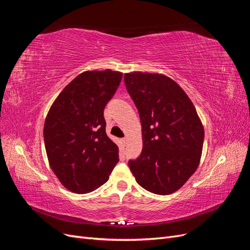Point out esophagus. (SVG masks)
<instances>
[{"mask_svg":"<svg viewBox=\"0 0 250 250\" xmlns=\"http://www.w3.org/2000/svg\"><path fill=\"white\" fill-rule=\"evenodd\" d=\"M122 142H123V144H124V145H126V144H127V142H128V139H127V138H124V139L122 140Z\"/></svg>","mask_w":250,"mask_h":250,"instance_id":"esophagus-1","label":"esophagus"}]
</instances>
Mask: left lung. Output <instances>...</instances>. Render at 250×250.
<instances>
[{
	"mask_svg": "<svg viewBox=\"0 0 250 250\" xmlns=\"http://www.w3.org/2000/svg\"><path fill=\"white\" fill-rule=\"evenodd\" d=\"M128 94L138 108L143 137L141 155L128 165L145 190L169 195L198 168L204 129L190 98L162 74L124 75Z\"/></svg>",
	"mask_w": 250,
	"mask_h": 250,
	"instance_id": "8db88e82",
	"label": "left lung"
}]
</instances>
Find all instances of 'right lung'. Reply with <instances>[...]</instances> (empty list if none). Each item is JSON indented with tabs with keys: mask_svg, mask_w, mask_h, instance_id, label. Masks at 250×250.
I'll return each instance as SVG.
<instances>
[{
	"mask_svg": "<svg viewBox=\"0 0 250 250\" xmlns=\"http://www.w3.org/2000/svg\"><path fill=\"white\" fill-rule=\"evenodd\" d=\"M123 74L86 71L58 95L48 112L43 140L50 167L67 190L89 193L109 178L119 148L106 134L103 111Z\"/></svg>",
	"mask_w": 250,
	"mask_h": 250,
	"instance_id": "1",
	"label": "right lung"
}]
</instances>
